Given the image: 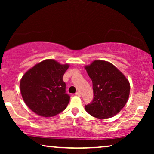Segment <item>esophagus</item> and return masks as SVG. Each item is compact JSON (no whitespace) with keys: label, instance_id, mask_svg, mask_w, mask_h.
<instances>
[{"label":"esophagus","instance_id":"34e87169","mask_svg":"<svg viewBox=\"0 0 154 154\" xmlns=\"http://www.w3.org/2000/svg\"><path fill=\"white\" fill-rule=\"evenodd\" d=\"M75 95H76V96H79V97H81V92H80L79 91L76 92H75Z\"/></svg>","mask_w":154,"mask_h":154}]
</instances>
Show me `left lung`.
I'll return each mask as SVG.
<instances>
[{
  "instance_id": "1",
  "label": "left lung",
  "mask_w": 154,
  "mask_h": 154,
  "mask_svg": "<svg viewBox=\"0 0 154 154\" xmlns=\"http://www.w3.org/2000/svg\"><path fill=\"white\" fill-rule=\"evenodd\" d=\"M92 81L94 98L85 109L92 116L109 119L119 113L128 102L130 83L111 63L94 60L85 66Z\"/></svg>"
}]
</instances>
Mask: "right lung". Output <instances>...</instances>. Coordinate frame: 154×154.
I'll list each match as a JSON object with an SVG mask.
<instances>
[{
    "label": "right lung",
    "instance_id": "right-lung-1",
    "mask_svg": "<svg viewBox=\"0 0 154 154\" xmlns=\"http://www.w3.org/2000/svg\"><path fill=\"white\" fill-rule=\"evenodd\" d=\"M69 65L45 60L24 73L20 91L27 106L43 117L54 116L66 108L70 96L66 93L63 75Z\"/></svg>",
    "mask_w": 154,
    "mask_h": 154
}]
</instances>
